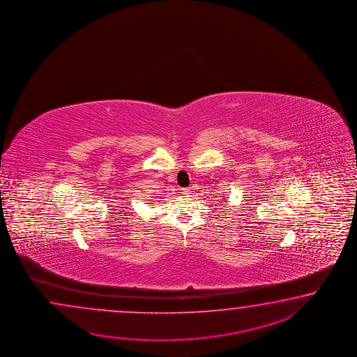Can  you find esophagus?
<instances>
[{
	"mask_svg": "<svg viewBox=\"0 0 357 357\" xmlns=\"http://www.w3.org/2000/svg\"><path fill=\"white\" fill-rule=\"evenodd\" d=\"M181 194L183 197H189L191 195V189L190 188H186V189H181Z\"/></svg>",
	"mask_w": 357,
	"mask_h": 357,
	"instance_id": "obj_1",
	"label": "esophagus"
}]
</instances>
